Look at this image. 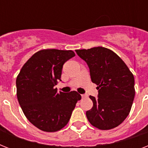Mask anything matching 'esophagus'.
Wrapping results in <instances>:
<instances>
[{"mask_svg":"<svg viewBox=\"0 0 148 148\" xmlns=\"http://www.w3.org/2000/svg\"><path fill=\"white\" fill-rule=\"evenodd\" d=\"M87 97V95H82V98H85V97Z\"/></svg>","mask_w":148,"mask_h":148,"instance_id":"obj_1","label":"esophagus"}]
</instances>
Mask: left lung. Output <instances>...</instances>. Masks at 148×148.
<instances>
[{
  "mask_svg": "<svg viewBox=\"0 0 148 148\" xmlns=\"http://www.w3.org/2000/svg\"><path fill=\"white\" fill-rule=\"evenodd\" d=\"M86 62L92 82L98 89L97 98L90 96L93 107L86 112L89 123L101 130L116 128L129 114L135 97V79L123 60L103 47L76 50Z\"/></svg>",
  "mask_w": 148,
  "mask_h": 148,
  "instance_id": "left-lung-1",
  "label": "left lung"
}]
</instances>
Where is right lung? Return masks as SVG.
Returning <instances> with one entry per match:
<instances>
[{
  "label": "right lung",
  "instance_id": "right-lung-1",
  "mask_svg": "<svg viewBox=\"0 0 148 148\" xmlns=\"http://www.w3.org/2000/svg\"><path fill=\"white\" fill-rule=\"evenodd\" d=\"M75 56L73 51L45 49L32 56L16 78V95L28 120L44 132H53L69 122L81 95L57 92L63 64Z\"/></svg>",
  "mask_w": 148,
  "mask_h": 148
}]
</instances>
